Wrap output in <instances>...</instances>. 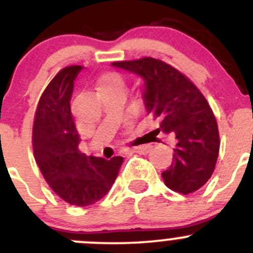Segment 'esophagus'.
Listing matches in <instances>:
<instances>
[{
  "label": "esophagus",
  "mask_w": 253,
  "mask_h": 253,
  "mask_svg": "<svg viewBox=\"0 0 253 253\" xmlns=\"http://www.w3.org/2000/svg\"><path fill=\"white\" fill-rule=\"evenodd\" d=\"M151 151V146L144 145V146H137V147H131L126 150V152L130 153H139V155H147Z\"/></svg>",
  "instance_id": "esophagus-1"
}]
</instances>
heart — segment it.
Listing matches in <instances>:
<instances>
[{"label":"heart","instance_id":"obj_1","mask_svg":"<svg viewBox=\"0 0 253 253\" xmlns=\"http://www.w3.org/2000/svg\"><path fill=\"white\" fill-rule=\"evenodd\" d=\"M126 79L121 73L108 72L101 75L97 80V91L101 90H124Z\"/></svg>","mask_w":253,"mask_h":253}]
</instances>
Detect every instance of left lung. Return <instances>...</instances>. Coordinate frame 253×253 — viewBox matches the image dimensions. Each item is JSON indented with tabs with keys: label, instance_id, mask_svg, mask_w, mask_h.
<instances>
[{
	"label": "left lung",
	"instance_id": "1",
	"mask_svg": "<svg viewBox=\"0 0 253 253\" xmlns=\"http://www.w3.org/2000/svg\"><path fill=\"white\" fill-rule=\"evenodd\" d=\"M140 75L146 113L160 121L157 131L173 134V162L162 173L165 184L183 195L197 191L212 175L219 153V131L212 108L201 91L170 64L152 58L113 62Z\"/></svg>",
	"mask_w": 253,
	"mask_h": 253
}]
</instances>
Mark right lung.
Returning <instances> with one entry per match:
<instances>
[{
    "label": "right lung",
    "mask_w": 253,
    "mask_h": 253,
    "mask_svg": "<svg viewBox=\"0 0 253 253\" xmlns=\"http://www.w3.org/2000/svg\"><path fill=\"white\" fill-rule=\"evenodd\" d=\"M82 68L69 66L61 69L42 92L34 117L33 150L49 187L67 204L85 207L106 196L123 157L106 161L80 152L70 98Z\"/></svg>",
    "instance_id": "add662e5"
}]
</instances>
